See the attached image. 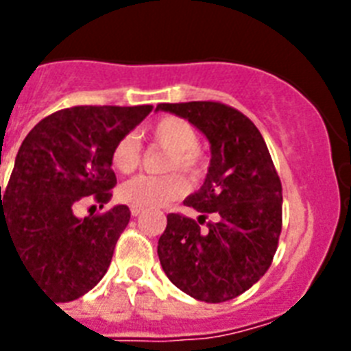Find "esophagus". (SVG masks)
<instances>
[{
	"label": "esophagus",
	"mask_w": 351,
	"mask_h": 351,
	"mask_svg": "<svg viewBox=\"0 0 351 351\" xmlns=\"http://www.w3.org/2000/svg\"><path fill=\"white\" fill-rule=\"evenodd\" d=\"M143 209L142 208H136V206H132L131 208V215L132 217H138V215H142Z\"/></svg>",
	"instance_id": "34e87169"
}]
</instances>
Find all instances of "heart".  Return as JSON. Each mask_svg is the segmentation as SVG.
Wrapping results in <instances>:
<instances>
[{
    "label": "heart",
    "mask_w": 351,
    "mask_h": 351,
    "mask_svg": "<svg viewBox=\"0 0 351 351\" xmlns=\"http://www.w3.org/2000/svg\"><path fill=\"white\" fill-rule=\"evenodd\" d=\"M149 136L154 143L169 149L165 156V171H173L164 176L140 175L120 186V198L136 208H162L187 193L186 176L200 178L206 169V162L198 145V132L184 118L164 117L154 121L149 129ZM142 160V145L134 132H127L114 143L111 151L112 167L123 175L132 173Z\"/></svg>",
    "instance_id": "b5f03b06"
}]
</instances>
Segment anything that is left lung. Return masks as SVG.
<instances>
[{
	"label": "left lung",
	"mask_w": 351,
	"mask_h": 351,
	"mask_svg": "<svg viewBox=\"0 0 351 351\" xmlns=\"http://www.w3.org/2000/svg\"><path fill=\"white\" fill-rule=\"evenodd\" d=\"M186 118L211 143L204 186L184 200L198 220L167 215L158 258L176 288L204 302H226L271 266L282 230V184L255 123L220 101L158 104ZM208 214L215 222L202 224Z\"/></svg>",
	"instance_id": "8db88e82"
}]
</instances>
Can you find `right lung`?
Listing matches in <instances>:
<instances>
[{
	"label": "right lung",
	"mask_w": 351,
	"mask_h": 351,
	"mask_svg": "<svg viewBox=\"0 0 351 351\" xmlns=\"http://www.w3.org/2000/svg\"><path fill=\"white\" fill-rule=\"evenodd\" d=\"M151 106H76L49 114L25 136L7 189L0 186V242L8 234L29 275L69 302L100 282L131 219L127 206L80 220L74 204H107L117 186L114 143Z\"/></svg>",
	"instance_id": "obj_1"
}]
</instances>
